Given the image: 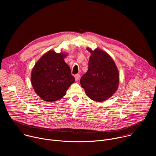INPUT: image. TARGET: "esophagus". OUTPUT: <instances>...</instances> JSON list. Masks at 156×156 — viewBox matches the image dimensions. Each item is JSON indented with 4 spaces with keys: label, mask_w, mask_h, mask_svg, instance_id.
I'll list each match as a JSON object with an SVG mask.
<instances>
[{
    "label": "esophagus",
    "mask_w": 156,
    "mask_h": 156,
    "mask_svg": "<svg viewBox=\"0 0 156 156\" xmlns=\"http://www.w3.org/2000/svg\"><path fill=\"white\" fill-rule=\"evenodd\" d=\"M80 74H76V75H75V78L76 81H78L80 80Z\"/></svg>",
    "instance_id": "esophagus-1"
}]
</instances>
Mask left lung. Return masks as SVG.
Wrapping results in <instances>:
<instances>
[{"mask_svg": "<svg viewBox=\"0 0 156 156\" xmlns=\"http://www.w3.org/2000/svg\"><path fill=\"white\" fill-rule=\"evenodd\" d=\"M89 59L88 70L80 80V83L87 97L96 102H103L116 92L119 84V73L117 66L107 52L99 48L92 51Z\"/></svg>", "mask_w": 156, "mask_h": 156, "instance_id": "obj_1", "label": "left lung"}]
</instances>
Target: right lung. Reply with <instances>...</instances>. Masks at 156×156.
<instances>
[{
    "label": "right lung",
    "mask_w": 156,
    "mask_h": 156,
    "mask_svg": "<svg viewBox=\"0 0 156 156\" xmlns=\"http://www.w3.org/2000/svg\"><path fill=\"white\" fill-rule=\"evenodd\" d=\"M66 55L49 51L33 67L31 82L34 91L43 101L51 102L62 98L75 82L69 66L64 61Z\"/></svg>",
    "instance_id": "right-lung-1"
}]
</instances>
